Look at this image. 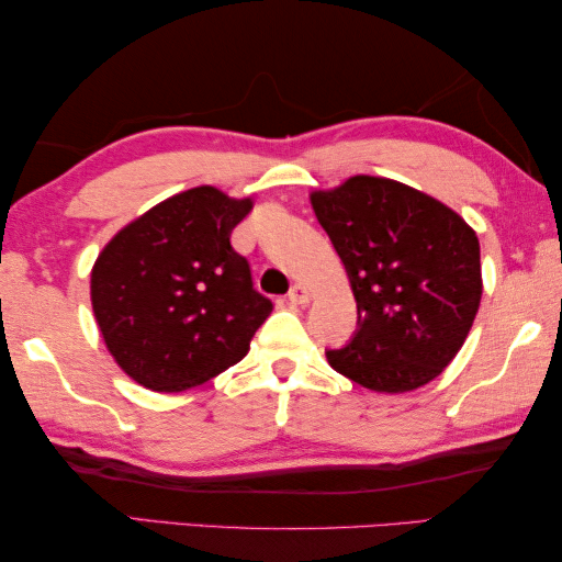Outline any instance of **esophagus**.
<instances>
[{"instance_id":"esophagus-1","label":"esophagus","mask_w":562,"mask_h":562,"mask_svg":"<svg viewBox=\"0 0 562 562\" xmlns=\"http://www.w3.org/2000/svg\"><path fill=\"white\" fill-rule=\"evenodd\" d=\"M289 301L293 303V306H306V303L311 301V291L303 286V283H293L289 291Z\"/></svg>"}]
</instances>
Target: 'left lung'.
Masks as SVG:
<instances>
[{"label":"left lung","mask_w":562,"mask_h":562,"mask_svg":"<svg viewBox=\"0 0 562 562\" xmlns=\"http://www.w3.org/2000/svg\"><path fill=\"white\" fill-rule=\"evenodd\" d=\"M311 206L346 266L358 308L334 371L375 393L430 383L461 351L481 306V244L453 209L383 177L314 191Z\"/></svg>","instance_id":"1"}]
</instances>
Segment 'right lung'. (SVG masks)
<instances>
[{"label":"right lung","instance_id":"obj_1","mask_svg":"<svg viewBox=\"0 0 562 562\" xmlns=\"http://www.w3.org/2000/svg\"><path fill=\"white\" fill-rule=\"evenodd\" d=\"M254 209L216 187L164 199L116 232L91 269V308L119 368L179 393L241 361L271 314L232 232Z\"/></svg>","mask_w":562,"mask_h":562}]
</instances>
